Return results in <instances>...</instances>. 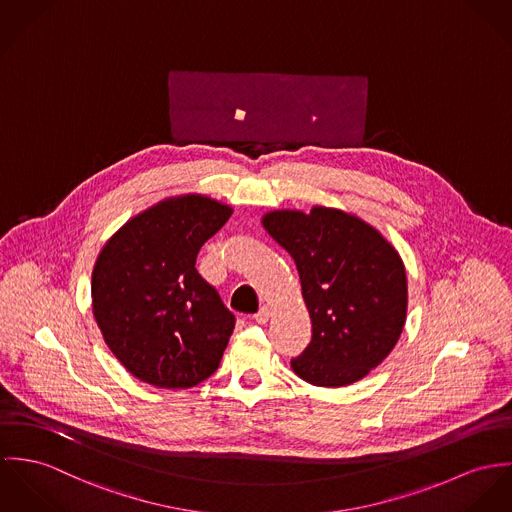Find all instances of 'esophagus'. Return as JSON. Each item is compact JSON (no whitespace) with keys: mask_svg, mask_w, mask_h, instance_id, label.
I'll return each instance as SVG.
<instances>
[{"mask_svg":"<svg viewBox=\"0 0 512 512\" xmlns=\"http://www.w3.org/2000/svg\"><path fill=\"white\" fill-rule=\"evenodd\" d=\"M269 316H271L269 306H261V310L255 314V322H257V324H265V322L269 320Z\"/></svg>","mask_w":512,"mask_h":512,"instance_id":"34e87169","label":"esophagus"}]
</instances>
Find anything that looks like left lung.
<instances>
[{
	"mask_svg": "<svg viewBox=\"0 0 512 512\" xmlns=\"http://www.w3.org/2000/svg\"><path fill=\"white\" fill-rule=\"evenodd\" d=\"M263 228L296 263L312 341L290 361L316 387H345L393 351L406 322L408 283L397 249L338 208L273 210Z\"/></svg>",
	"mask_w": 512,
	"mask_h": 512,
	"instance_id": "1",
	"label": "left lung"
}]
</instances>
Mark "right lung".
<instances>
[{"mask_svg":"<svg viewBox=\"0 0 512 512\" xmlns=\"http://www.w3.org/2000/svg\"><path fill=\"white\" fill-rule=\"evenodd\" d=\"M231 212L202 194L172 196L133 216L102 247L92 271L94 318L139 381L190 389L218 369L235 318L194 265Z\"/></svg>","mask_w":512,"mask_h":512,"instance_id":"1","label":"right lung"}]
</instances>
